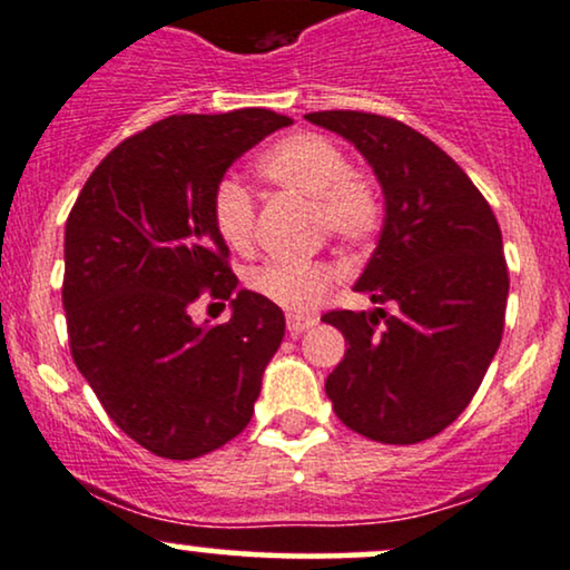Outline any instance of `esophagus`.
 <instances>
[{
	"instance_id": "obj_1",
	"label": "esophagus",
	"mask_w": 570,
	"mask_h": 570,
	"mask_svg": "<svg viewBox=\"0 0 570 570\" xmlns=\"http://www.w3.org/2000/svg\"><path fill=\"white\" fill-rule=\"evenodd\" d=\"M317 323L314 317H304V314H287V331L293 333V336H298V333L309 331V327Z\"/></svg>"
}]
</instances>
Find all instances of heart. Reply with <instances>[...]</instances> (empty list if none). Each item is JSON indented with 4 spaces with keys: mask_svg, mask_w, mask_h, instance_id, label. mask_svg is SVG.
I'll use <instances>...</instances> for the list:
<instances>
[{
    "mask_svg": "<svg viewBox=\"0 0 570 570\" xmlns=\"http://www.w3.org/2000/svg\"><path fill=\"white\" fill-rule=\"evenodd\" d=\"M258 173L279 189L314 197L317 224L344 245L365 247L384 224V199L367 173L350 167L336 140L298 130L258 157ZM213 224L226 245L245 253L256 239V199L237 180L224 178L213 191ZM327 261H269L247 274V287L291 312H306L336 283Z\"/></svg>",
    "mask_w": 570,
    "mask_h": 570,
    "instance_id": "heart-1",
    "label": "heart"
}]
</instances>
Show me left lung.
I'll list each match as a JSON object with an SVG mask.
<instances>
[{"mask_svg":"<svg viewBox=\"0 0 570 570\" xmlns=\"http://www.w3.org/2000/svg\"><path fill=\"white\" fill-rule=\"evenodd\" d=\"M306 119L357 146L386 203L379 245L354 285L376 309L323 317L350 341L325 392L357 434L421 443L470 405L501 344L510 272L499 220L470 176L413 127L367 111Z\"/></svg>","mask_w":570,"mask_h":570,"instance_id":"left-lung-1","label":"left lung"}]
</instances>
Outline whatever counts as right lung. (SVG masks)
<instances>
[{
  "instance_id": "1",
  "label": "right lung",
  "mask_w": 570,
  "mask_h": 570,
  "mask_svg": "<svg viewBox=\"0 0 570 570\" xmlns=\"http://www.w3.org/2000/svg\"><path fill=\"white\" fill-rule=\"evenodd\" d=\"M291 122L269 109L159 119L106 154L66 220L71 357L114 424L154 456H205L253 416L285 317L237 291L210 203L234 159ZM203 292L233 301L229 324L193 325Z\"/></svg>"
}]
</instances>
